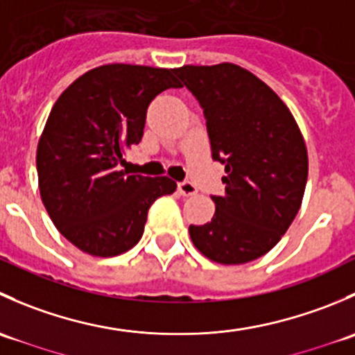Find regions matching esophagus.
I'll list each match as a JSON object with an SVG mask.
<instances>
[{
	"instance_id": "34e87169",
	"label": "esophagus",
	"mask_w": 355,
	"mask_h": 355,
	"mask_svg": "<svg viewBox=\"0 0 355 355\" xmlns=\"http://www.w3.org/2000/svg\"><path fill=\"white\" fill-rule=\"evenodd\" d=\"M178 192H180L182 196H194L198 194V189H196V185L192 184V182H180L178 184Z\"/></svg>"
}]
</instances>
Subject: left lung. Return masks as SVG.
<instances>
[{
  "instance_id": "1",
  "label": "left lung",
  "mask_w": 355,
  "mask_h": 355,
  "mask_svg": "<svg viewBox=\"0 0 355 355\" xmlns=\"http://www.w3.org/2000/svg\"><path fill=\"white\" fill-rule=\"evenodd\" d=\"M206 116L213 159L225 164L214 216L191 225L196 249L220 264L270 252L299 213L306 191V142L277 92L234 63L175 68Z\"/></svg>"
}]
</instances>
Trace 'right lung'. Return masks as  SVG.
Instances as JSON below:
<instances>
[{
	"label": "right lung",
	"instance_id": "right-lung-1",
	"mask_svg": "<svg viewBox=\"0 0 355 355\" xmlns=\"http://www.w3.org/2000/svg\"><path fill=\"white\" fill-rule=\"evenodd\" d=\"M170 87H182L175 68L110 63L71 82L51 108L35 155L39 192L60 234L82 252H127L151 204L177 189L168 177L118 170L141 142L149 103Z\"/></svg>",
	"mask_w": 355,
	"mask_h": 355
}]
</instances>
